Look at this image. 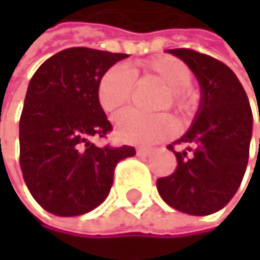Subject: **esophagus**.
Instances as JSON below:
<instances>
[{
  "instance_id": "34e87169",
  "label": "esophagus",
  "mask_w": 260,
  "mask_h": 260,
  "mask_svg": "<svg viewBox=\"0 0 260 260\" xmlns=\"http://www.w3.org/2000/svg\"><path fill=\"white\" fill-rule=\"evenodd\" d=\"M149 153H151V149H149V148H137V156L145 157V156H148Z\"/></svg>"
}]
</instances>
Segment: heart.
<instances>
[{
    "instance_id": "heart-1",
    "label": "heart",
    "mask_w": 260,
    "mask_h": 260,
    "mask_svg": "<svg viewBox=\"0 0 260 260\" xmlns=\"http://www.w3.org/2000/svg\"><path fill=\"white\" fill-rule=\"evenodd\" d=\"M142 70L160 79L168 87L165 104H172L182 115H187L195 106V95L188 87L192 72L182 60L172 56H157L142 62ZM136 75L124 63L111 67L101 76L98 84V101L107 114H115L133 98ZM117 137L126 143L153 145L172 137L178 131V121L170 114L148 115L137 111H127L115 118Z\"/></svg>"
}]
</instances>
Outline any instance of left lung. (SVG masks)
<instances>
[{
  "label": "left lung",
  "mask_w": 260,
  "mask_h": 260,
  "mask_svg": "<svg viewBox=\"0 0 260 260\" xmlns=\"http://www.w3.org/2000/svg\"><path fill=\"white\" fill-rule=\"evenodd\" d=\"M168 53L195 73L201 103L193 126L168 145L178 165L170 176L157 179V190L176 211L211 215L231 201L243 179L253 131L251 107L240 81L223 62L188 48ZM175 144H185L187 149L175 152Z\"/></svg>",
  "instance_id": "8db88e82"
}]
</instances>
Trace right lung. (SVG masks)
<instances>
[{"instance_id": "obj_1", "label": "right lung", "mask_w": 260, "mask_h": 260, "mask_svg": "<svg viewBox=\"0 0 260 260\" xmlns=\"http://www.w3.org/2000/svg\"><path fill=\"white\" fill-rule=\"evenodd\" d=\"M127 54L67 48L45 60L27 85L20 117V167L34 200L59 217L93 211L111 192L114 170L133 146H96L112 131L98 101L101 76Z\"/></svg>"}]
</instances>
